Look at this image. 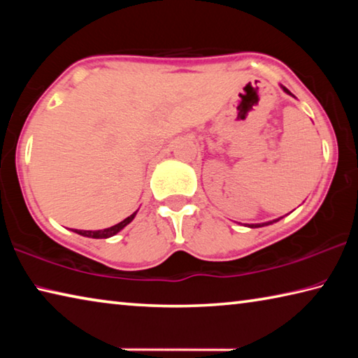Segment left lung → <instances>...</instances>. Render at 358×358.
I'll return each mask as SVG.
<instances>
[{"label": "left lung", "mask_w": 358, "mask_h": 358, "mask_svg": "<svg viewBox=\"0 0 358 358\" xmlns=\"http://www.w3.org/2000/svg\"><path fill=\"white\" fill-rule=\"evenodd\" d=\"M281 88L284 90V93L292 94L286 87H282V85H281ZM276 221H280V220H275V221H270V222H262V224H250V226H248V227H262V226H268V224H273V222H276Z\"/></svg>", "instance_id": "left-lung-1"}]
</instances>
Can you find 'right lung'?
Here are the masks:
<instances>
[{"label":"right lung","instance_id":"add662e5","mask_svg":"<svg viewBox=\"0 0 358 358\" xmlns=\"http://www.w3.org/2000/svg\"><path fill=\"white\" fill-rule=\"evenodd\" d=\"M136 215H137V211H136V213H132L131 216L126 217V220H123L121 222L115 224V226L102 229V230H74V232L78 234V235H83V237H90V238H108V237H113V235H117L121 229H124L126 226H128V224L132 220H134Z\"/></svg>","mask_w":358,"mask_h":358}]
</instances>
